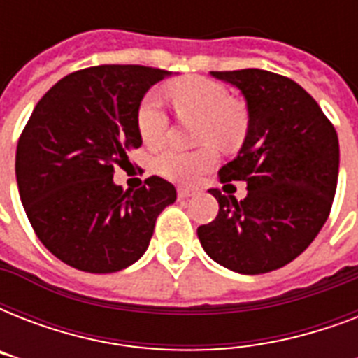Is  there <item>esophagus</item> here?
I'll list each match as a JSON object with an SVG mask.
<instances>
[{"label":"esophagus","mask_w":358,"mask_h":358,"mask_svg":"<svg viewBox=\"0 0 358 358\" xmlns=\"http://www.w3.org/2000/svg\"><path fill=\"white\" fill-rule=\"evenodd\" d=\"M193 195H195V191L193 189H182V187L178 189V199H182V201H184V199H191Z\"/></svg>","instance_id":"obj_1"}]
</instances>
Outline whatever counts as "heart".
I'll use <instances>...</instances> for the list:
<instances>
[{
  "label": "heart",
  "instance_id": "heart-1",
  "mask_svg": "<svg viewBox=\"0 0 358 358\" xmlns=\"http://www.w3.org/2000/svg\"><path fill=\"white\" fill-rule=\"evenodd\" d=\"M174 111L182 119H196V141L213 143L221 148H236L247 131L243 106L230 100L221 83L201 76H189L171 83L167 89ZM169 119L156 92H148L137 108V131L143 143L157 146L165 139ZM215 165V152L210 146L195 152L163 150L156 157L157 173L165 178L189 184Z\"/></svg>",
  "mask_w": 358,
  "mask_h": 358
}]
</instances>
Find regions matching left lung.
I'll return each mask as SVG.
<instances>
[{"label": "left lung", "instance_id": "1", "mask_svg": "<svg viewBox=\"0 0 358 358\" xmlns=\"http://www.w3.org/2000/svg\"><path fill=\"white\" fill-rule=\"evenodd\" d=\"M210 74L245 98L243 145L219 176L224 185L245 180L247 196L238 201L210 189L219 213L196 236L206 255L230 271H275L295 260L327 221L338 182V135L289 78L260 69Z\"/></svg>", "mask_w": 358, "mask_h": 358}]
</instances>
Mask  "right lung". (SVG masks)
Instances as JSON below:
<instances>
[{
    "label": "right lung",
    "instance_id": "obj_1",
    "mask_svg": "<svg viewBox=\"0 0 358 358\" xmlns=\"http://www.w3.org/2000/svg\"><path fill=\"white\" fill-rule=\"evenodd\" d=\"M169 76L139 64L91 66L64 76L33 109L16 148V182L31 227L64 264L87 273L131 266L176 201L159 176L139 189L113 182L115 163L143 145L141 100Z\"/></svg>",
    "mask_w": 358,
    "mask_h": 358
}]
</instances>
